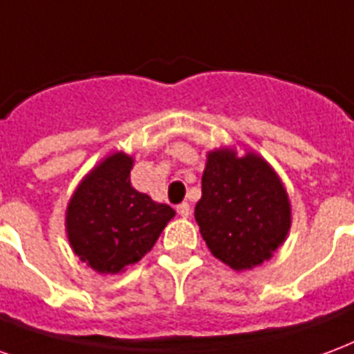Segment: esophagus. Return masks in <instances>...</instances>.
Instances as JSON below:
<instances>
[{"mask_svg": "<svg viewBox=\"0 0 354 354\" xmlns=\"http://www.w3.org/2000/svg\"><path fill=\"white\" fill-rule=\"evenodd\" d=\"M177 213H179L180 216H185V218H187V216L190 215V205H188L187 202L179 203V205H177Z\"/></svg>", "mask_w": 354, "mask_h": 354, "instance_id": "34e87169", "label": "esophagus"}]
</instances>
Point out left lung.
Here are the masks:
<instances>
[{
  "mask_svg": "<svg viewBox=\"0 0 354 354\" xmlns=\"http://www.w3.org/2000/svg\"><path fill=\"white\" fill-rule=\"evenodd\" d=\"M196 223L209 251L241 272L272 259L290 228V203L277 175L257 154L209 152Z\"/></svg>",
  "mask_w": 354,
  "mask_h": 354,
  "instance_id": "8db88e82",
  "label": "left lung"
}]
</instances>
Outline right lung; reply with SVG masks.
Returning <instances> with one entry per match:
<instances>
[{"mask_svg": "<svg viewBox=\"0 0 354 354\" xmlns=\"http://www.w3.org/2000/svg\"><path fill=\"white\" fill-rule=\"evenodd\" d=\"M133 160L122 152L86 175L68 207V237L75 254L100 273H118L151 251L175 215L130 183Z\"/></svg>", "mask_w": 354, "mask_h": 354, "instance_id": "obj_1", "label": "right lung"}]
</instances>
